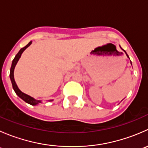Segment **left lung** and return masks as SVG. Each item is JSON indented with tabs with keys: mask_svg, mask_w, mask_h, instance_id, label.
<instances>
[{
	"mask_svg": "<svg viewBox=\"0 0 148 148\" xmlns=\"http://www.w3.org/2000/svg\"><path fill=\"white\" fill-rule=\"evenodd\" d=\"M125 53H126L127 56V57H129V56H128V55H127V53H126V51H125ZM131 64H132V63H131Z\"/></svg>",
	"mask_w": 148,
	"mask_h": 148,
	"instance_id": "8db88e82",
	"label": "left lung"
}]
</instances>
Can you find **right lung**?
<instances>
[{"instance_id": "1", "label": "right lung", "mask_w": 148, "mask_h": 148, "mask_svg": "<svg viewBox=\"0 0 148 148\" xmlns=\"http://www.w3.org/2000/svg\"><path fill=\"white\" fill-rule=\"evenodd\" d=\"M31 44H32V41H31L29 43H28L27 45L25 46V47L21 49L20 51H18V53L16 55L15 58L13 59V62H12L11 67H10V81H11V83H12V86H13V89H14V91H15V92H16V95H17L18 96L21 98V99H22L23 101H25L26 103H28V104H31V105L35 106V105H37V104H38L39 103L42 102V101L37 100V99H34V97H32L29 96V95H26V94L22 92L21 91L18 89V87L17 84H16V82H15V79H14V69H15V67H16V65L17 64L18 62V60H19V59L21 58V54L23 53V52L24 51L26 50V49H27L28 46L31 45ZM49 102H51V101H53V99H51V100H49Z\"/></svg>"}]
</instances>
